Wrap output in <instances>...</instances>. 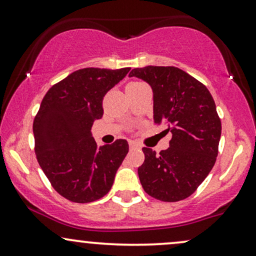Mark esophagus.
<instances>
[{
    "label": "esophagus",
    "instance_id": "esophagus-1",
    "mask_svg": "<svg viewBox=\"0 0 256 256\" xmlns=\"http://www.w3.org/2000/svg\"><path fill=\"white\" fill-rule=\"evenodd\" d=\"M128 144H130V149H138V148H140V146H138V144L136 143V142H134V140H131Z\"/></svg>",
    "mask_w": 256,
    "mask_h": 256
}]
</instances>
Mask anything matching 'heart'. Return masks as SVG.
I'll use <instances>...</instances> for the list:
<instances>
[{"mask_svg": "<svg viewBox=\"0 0 256 256\" xmlns=\"http://www.w3.org/2000/svg\"><path fill=\"white\" fill-rule=\"evenodd\" d=\"M132 83H140V82H132Z\"/></svg>", "mask_w": 256, "mask_h": 256, "instance_id": "obj_1", "label": "heart"}]
</instances>
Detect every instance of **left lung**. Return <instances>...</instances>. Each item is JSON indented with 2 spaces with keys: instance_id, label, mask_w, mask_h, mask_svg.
<instances>
[{
  "instance_id": "left-lung-1",
  "label": "left lung",
  "mask_w": 256,
  "mask_h": 256,
  "mask_svg": "<svg viewBox=\"0 0 256 256\" xmlns=\"http://www.w3.org/2000/svg\"><path fill=\"white\" fill-rule=\"evenodd\" d=\"M128 76L149 83L154 93V122L167 126L169 148L158 155L143 148L138 168L142 186L152 198L178 202L188 198L216 162L222 124L208 89L175 66L137 68Z\"/></svg>"
}]
</instances>
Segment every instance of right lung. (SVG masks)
<instances>
[{
    "label": "right lung",
    "instance_id": "add662e5",
    "mask_svg": "<svg viewBox=\"0 0 256 256\" xmlns=\"http://www.w3.org/2000/svg\"><path fill=\"white\" fill-rule=\"evenodd\" d=\"M130 68H84L48 89L33 122L34 152L52 187L74 202H92L110 192L128 152L125 140L98 146L90 128L102 118L107 92Z\"/></svg>",
    "mask_w": 256,
    "mask_h": 256
}]
</instances>
